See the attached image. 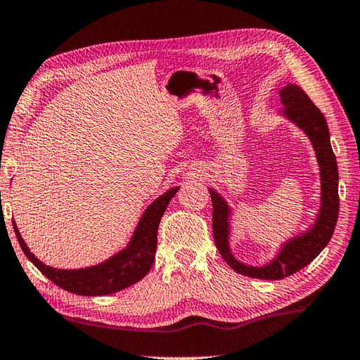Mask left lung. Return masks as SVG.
Instances as JSON below:
<instances>
[{
  "label": "left lung",
  "mask_w": 360,
  "mask_h": 360,
  "mask_svg": "<svg viewBox=\"0 0 360 360\" xmlns=\"http://www.w3.org/2000/svg\"><path fill=\"white\" fill-rule=\"evenodd\" d=\"M282 103L285 105V114L296 122L304 131L309 134L311 144L315 147L316 158L320 162L321 171V210L318 214L316 224L307 233L293 238L287 243L281 254L269 264L263 268L246 266L233 259L227 246L229 208L219 194L210 189L213 202V236L216 248L224 260L233 271L249 277H257L263 281H281L283 277L297 273L315 259V257L326 248L334 229L337 226L338 207V169L335 155L332 152L329 128L323 112L318 110L314 101L304 92L300 86L288 84L281 91Z\"/></svg>",
  "instance_id": "8db88e82"
}]
</instances>
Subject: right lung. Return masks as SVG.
<instances>
[{"label": "right lung", "mask_w": 360, "mask_h": 360, "mask_svg": "<svg viewBox=\"0 0 360 360\" xmlns=\"http://www.w3.org/2000/svg\"><path fill=\"white\" fill-rule=\"evenodd\" d=\"M177 191L179 188L169 189L167 193L160 195L146 210V213L142 214L138 224L136 232L133 235L130 246L125 250H122V252L98 264V266L84 269H56L46 266L30 252L28 246L18 233L15 222L12 221V224L20 248H22L25 255L36 264L40 273L49 277L59 288L81 296L111 295L139 282L150 271L155 252H157V233L160 221L166 212L167 203L171 202Z\"/></svg>", "instance_id": "add662e5"}]
</instances>
